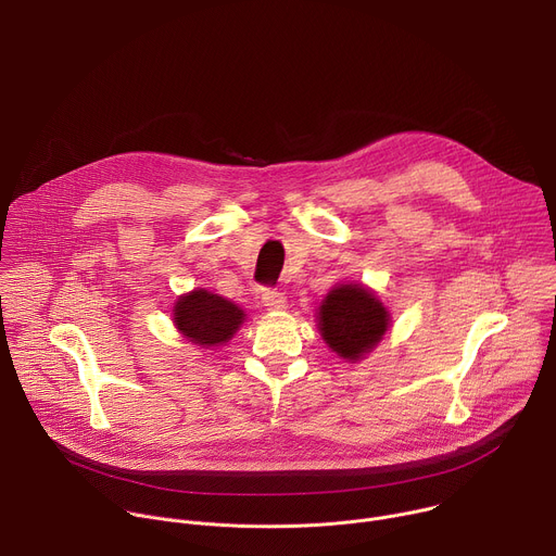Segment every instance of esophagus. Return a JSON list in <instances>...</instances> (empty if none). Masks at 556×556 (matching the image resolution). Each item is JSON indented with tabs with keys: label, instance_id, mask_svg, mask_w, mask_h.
Listing matches in <instances>:
<instances>
[{
	"label": "esophagus",
	"instance_id": "obj_1",
	"mask_svg": "<svg viewBox=\"0 0 556 556\" xmlns=\"http://www.w3.org/2000/svg\"><path fill=\"white\" fill-rule=\"evenodd\" d=\"M262 301H264V305H266L268 309H286V307H288V301H286L283 292H279V290H275V288H266V290L262 292Z\"/></svg>",
	"mask_w": 556,
	"mask_h": 556
}]
</instances>
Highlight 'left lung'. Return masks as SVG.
Segmentation results:
<instances>
[{"label":"left lung","mask_w":556,"mask_h":556,"mask_svg":"<svg viewBox=\"0 0 556 556\" xmlns=\"http://www.w3.org/2000/svg\"><path fill=\"white\" fill-rule=\"evenodd\" d=\"M319 309V330L326 343L350 361L378 345L389 326L387 309L363 286L334 288Z\"/></svg>","instance_id":"left-lung-1"}]
</instances>
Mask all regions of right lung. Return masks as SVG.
Returning a JSON list of instances; mask_svg holds the SVG:
<instances>
[{"label": "right lung", "mask_w": 556, "mask_h": 556, "mask_svg": "<svg viewBox=\"0 0 556 556\" xmlns=\"http://www.w3.org/2000/svg\"><path fill=\"white\" fill-rule=\"evenodd\" d=\"M244 316V309L206 290H193L180 296L174 307V324L178 330L202 348L226 343L242 326Z\"/></svg>", "instance_id": "right-lung-1"}]
</instances>
